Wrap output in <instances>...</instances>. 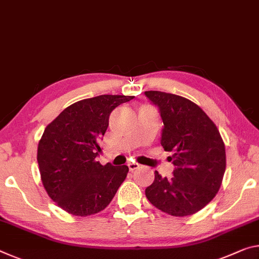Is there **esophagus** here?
Listing matches in <instances>:
<instances>
[{
	"instance_id": "esophagus-1",
	"label": "esophagus",
	"mask_w": 259,
	"mask_h": 259,
	"mask_svg": "<svg viewBox=\"0 0 259 259\" xmlns=\"http://www.w3.org/2000/svg\"><path fill=\"white\" fill-rule=\"evenodd\" d=\"M128 167H129V170L130 171H134V170H136L137 168H139V165L137 162H129L128 163Z\"/></svg>"
}]
</instances>
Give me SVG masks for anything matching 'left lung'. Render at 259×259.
Segmentation results:
<instances>
[{
	"label": "left lung",
	"instance_id": "obj_1",
	"mask_svg": "<svg viewBox=\"0 0 259 259\" xmlns=\"http://www.w3.org/2000/svg\"><path fill=\"white\" fill-rule=\"evenodd\" d=\"M158 106L163 128L161 145L171 152L174 176L168 180L154 171V181L145 189L146 198L173 217L195 214L214 198L226 169V151L217 125L204 110L176 94L146 91Z\"/></svg>",
	"mask_w": 259,
	"mask_h": 259
}]
</instances>
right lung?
<instances>
[{"label":"right lung","mask_w":259,"mask_h":259,"mask_svg":"<svg viewBox=\"0 0 259 259\" xmlns=\"http://www.w3.org/2000/svg\"><path fill=\"white\" fill-rule=\"evenodd\" d=\"M134 98L102 94L77 101L46 126L36 159L44 188L62 210L88 217L112 202L129 168L102 166L96 158L110 113Z\"/></svg>","instance_id":"right-lung-1"}]
</instances>
